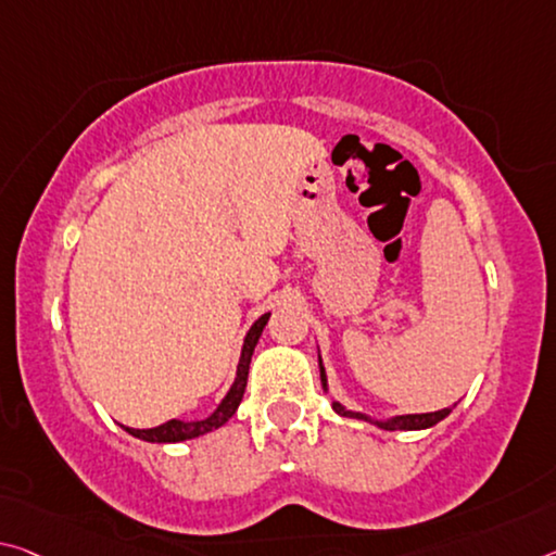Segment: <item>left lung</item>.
Segmentation results:
<instances>
[{
	"label": "left lung",
	"mask_w": 556,
	"mask_h": 556,
	"mask_svg": "<svg viewBox=\"0 0 556 556\" xmlns=\"http://www.w3.org/2000/svg\"><path fill=\"white\" fill-rule=\"evenodd\" d=\"M321 364V361H319ZM321 383L326 389V374H324V366H321ZM333 410L341 413V416H351V418H361V420H368L364 413H351V410H343V405L333 403ZM451 408H443V410H435V413H413V416H399V418H391V420H376L378 428H386V430H420V428H430L435 426L438 420H443Z\"/></svg>",
	"instance_id": "obj_1"
}]
</instances>
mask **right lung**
<instances>
[{"label":"right lung","mask_w":556,"mask_h":556,"mask_svg":"<svg viewBox=\"0 0 556 556\" xmlns=\"http://www.w3.org/2000/svg\"><path fill=\"white\" fill-rule=\"evenodd\" d=\"M269 321V314L260 316L257 321L252 324V329L247 331V339H244V346H242V356H240V366H237V378L232 383L230 393L225 395V401L217 405V410L213 416L205 418V420H167L163 426L157 428H148V430H136V428H126L130 435H136L140 440H148V443H180V440H190V438H198V435H205L210 430H215L219 426H225L227 420L235 416L237 405H240L244 389H247V374H250V361L254 354V346H257V341L262 337V329L267 326Z\"/></svg>","instance_id":"obj_1"}]
</instances>
